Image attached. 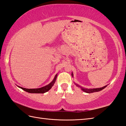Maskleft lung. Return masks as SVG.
Segmentation results:
<instances>
[{
  "label": "left lung",
  "mask_w": 126,
  "mask_h": 126,
  "mask_svg": "<svg viewBox=\"0 0 126 126\" xmlns=\"http://www.w3.org/2000/svg\"><path fill=\"white\" fill-rule=\"evenodd\" d=\"M75 84L77 87H79L81 88V89L83 91V92L87 93H92L100 92V91L103 89L104 88H105L107 87V85H106V86L103 87H102V88H94V89H88V88H83L82 87H80L79 85L77 84L76 83H75Z\"/></svg>",
  "instance_id": "obj_1"
}]
</instances>
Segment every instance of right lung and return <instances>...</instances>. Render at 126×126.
Wrapping results in <instances>:
<instances>
[{
    "label": "right lung",
    "instance_id": "obj_1",
    "mask_svg": "<svg viewBox=\"0 0 126 126\" xmlns=\"http://www.w3.org/2000/svg\"><path fill=\"white\" fill-rule=\"evenodd\" d=\"M57 74H56L54 79H53V81L49 83V84H47V85H45V86L43 87H42V88H36V89H27V88H23V87H19L21 89H22L23 90H24V91L26 92H28L29 93H45L47 92V91H49L51 88H52V87L53 85V84H55V83L56 82V78H57Z\"/></svg>",
    "mask_w": 126,
    "mask_h": 126
}]
</instances>
